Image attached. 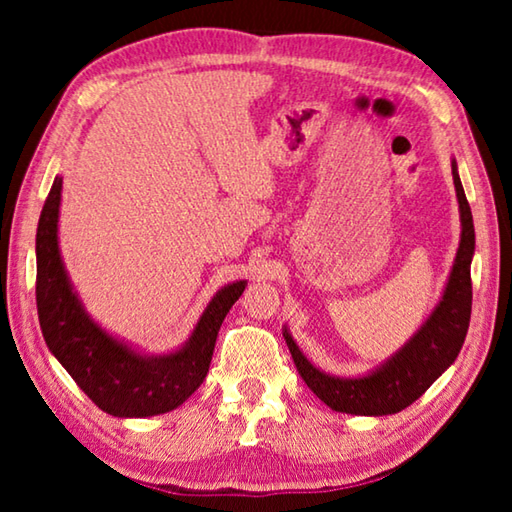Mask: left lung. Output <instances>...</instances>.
<instances>
[{
  "instance_id": "8db88e82",
  "label": "left lung",
  "mask_w": 512,
  "mask_h": 512,
  "mask_svg": "<svg viewBox=\"0 0 512 512\" xmlns=\"http://www.w3.org/2000/svg\"><path fill=\"white\" fill-rule=\"evenodd\" d=\"M452 176L463 225L452 275H449L443 300L433 309L427 323L386 366L359 379L329 377L311 366L289 332H284L300 377L329 409L352 415H391L402 411L418 400L461 352L472 314L470 264L474 255V223L456 162H452Z\"/></svg>"
}]
</instances>
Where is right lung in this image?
<instances>
[{
	"mask_svg": "<svg viewBox=\"0 0 512 512\" xmlns=\"http://www.w3.org/2000/svg\"><path fill=\"white\" fill-rule=\"evenodd\" d=\"M60 187L63 180L56 178L36 235V302L47 348L101 411L117 418L173 411L203 384L223 318L244 293L246 282L228 284L216 293L183 350L167 357H142L128 350L90 320L69 287L58 253Z\"/></svg>",
	"mask_w": 512,
	"mask_h": 512,
	"instance_id": "obj_1",
	"label": "right lung"
}]
</instances>
